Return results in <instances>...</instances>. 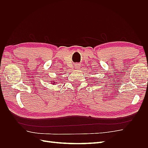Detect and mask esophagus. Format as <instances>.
<instances>
[{"label": "esophagus", "mask_w": 148, "mask_h": 148, "mask_svg": "<svg viewBox=\"0 0 148 148\" xmlns=\"http://www.w3.org/2000/svg\"><path fill=\"white\" fill-rule=\"evenodd\" d=\"M79 67H80V65H79V64H76V65H75V68H76V69H79Z\"/></svg>", "instance_id": "esophagus-1"}]
</instances>
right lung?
Listing matches in <instances>:
<instances>
[{
    "mask_svg": "<svg viewBox=\"0 0 148 148\" xmlns=\"http://www.w3.org/2000/svg\"><path fill=\"white\" fill-rule=\"evenodd\" d=\"M53 83H54V82H53Z\"/></svg>",
    "mask_w": 148,
    "mask_h": 148,
    "instance_id": "add662e5",
    "label": "right lung"
}]
</instances>
